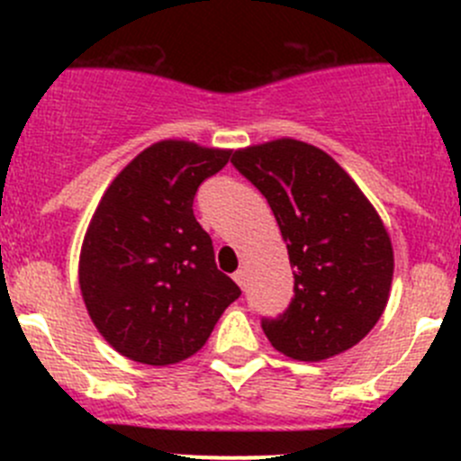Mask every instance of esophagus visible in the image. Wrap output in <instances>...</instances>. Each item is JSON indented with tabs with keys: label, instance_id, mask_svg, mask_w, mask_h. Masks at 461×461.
I'll list each match as a JSON object with an SVG mask.
<instances>
[{
	"label": "esophagus",
	"instance_id": "esophagus-1",
	"mask_svg": "<svg viewBox=\"0 0 461 461\" xmlns=\"http://www.w3.org/2000/svg\"><path fill=\"white\" fill-rule=\"evenodd\" d=\"M234 281L239 283L240 287H245V281H248V278H245V269H239V272L234 274Z\"/></svg>",
	"mask_w": 461,
	"mask_h": 461
}]
</instances>
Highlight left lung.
I'll list each match as a JSON object with an SVG mask.
<instances>
[{
	"instance_id": "left-lung-1",
	"label": "left lung",
	"mask_w": 461,
	"mask_h": 461,
	"mask_svg": "<svg viewBox=\"0 0 461 461\" xmlns=\"http://www.w3.org/2000/svg\"><path fill=\"white\" fill-rule=\"evenodd\" d=\"M236 169L267 198L294 267V299L263 332L296 361L350 350L384 314L393 243L373 203L319 147L292 138L234 151Z\"/></svg>"
}]
</instances>
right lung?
Segmentation results:
<instances>
[{"instance_id":"obj_1","label":"right lung","mask_w":461,"mask_h":461,"mask_svg":"<svg viewBox=\"0 0 461 461\" xmlns=\"http://www.w3.org/2000/svg\"><path fill=\"white\" fill-rule=\"evenodd\" d=\"M230 156L231 149L160 140L115 176L97 204L77 276L93 325L127 359H189L240 296L216 267L212 239L192 209L203 180Z\"/></svg>"}]
</instances>
